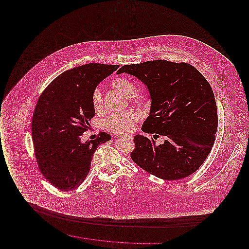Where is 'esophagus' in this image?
Here are the masks:
<instances>
[{
	"label": "esophagus",
	"instance_id": "esophagus-1",
	"mask_svg": "<svg viewBox=\"0 0 249 249\" xmlns=\"http://www.w3.org/2000/svg\"><path fill=\"white\" fill-rule=\"evenodd\" d=\"M118 138L119 139H121V138H128V139H130V140H132L133 139V136H118Z\"/></svg>",
	"mask_w": 249,
	"mask_h": 249
}]
</instances>
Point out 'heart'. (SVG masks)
<instances>
[{
	"mask_svg": "<svg viewBox=\"0 0 249 249\" xmlns=\"http://www.w3.org/2000/svg\"><path fill=\"white\" fill-rule=\"evenodd\" d=\"M112 86L122 94L130 97V100L138 105H142L145 101V94L142 91H134L133 82L127 77L119 76L113 80ZM91 104L95 112L99 113L103 110V97L101 91L97 89L91 94ZM138 120L137 114L132 111L112 114L106 121L107 129L116 133H128L133 129Z\"/></svg>",
	"mask_w": 249,
	"mask_h": 249,
	"instance_id": "heart-1",
	"label": "heart"
}]
</instances>
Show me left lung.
I'll use <instances>...</instances> for the list:
<instances>
[{
    "mask_svg": "<svg viewBox=\"0 0 249 249\" xmlns=\"http://www.w3.org/2000/svg\"><path fill=\"white\" fill-rule=\"evenodd\" d=\"M123 72L138 78L150 95L142 131L165 139L156 144L135 135L132 160L163 180L188 178L206 160L215 139L217 110L210 84L189 63L163 59L124 65L117 74Z\"/></svg>",
    "mask_w": 249,
    "mask_h": 249,
    "instance_id": "left-lung-1",
    "label": "left lung"
}]
</instances>
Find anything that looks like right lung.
<instances>
[{
	"mask_svg": "<svg viewBox=\"0 0 249 249\" xmlns=\"http://www.w3.org/2000/svg\"><path fill=\"white\" fill-rule=\"evenodd\" d=\"M119 67L89 63L64 71L37 102L32 121L36 160L42 175L61 191L75 190L83 183L98 145L111 140L104 131L85 142L81 135L95 116L92 92Z\"/></svg>",
	"mask_w": 249,
	"mask_h": 249,
	"instance_id": "right-lung-1",
	"label": "right lung"
}]
</instances>
